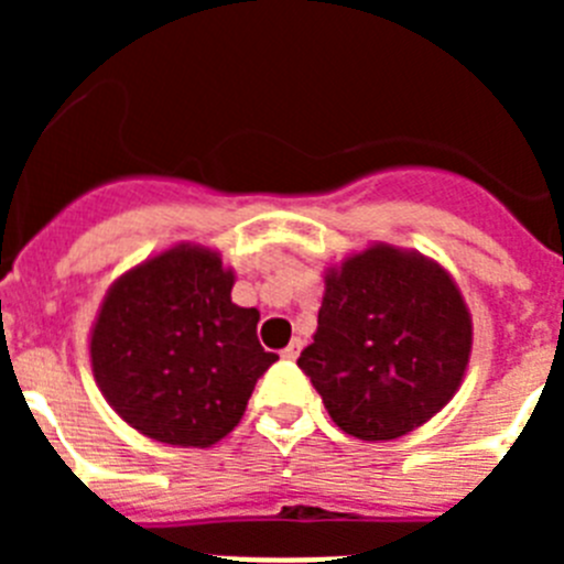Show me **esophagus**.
<instances>
[{
  "instance_id": "34e87169",
  "label": "esophagus",
  "mask_w": 564,
  "mask_h": 564,
  "mask_svg": "<svg viewBox=\"0 0 564 564\" xmlns=\"http://www.w3.org/2000/svg\"><path fill=\"white\" fill-rule=\"evenodd\" d=\"M299 352H302V338H293V341L288 344L285 350H282V358L293 361V358H299Z\"/></svg>"
}]
</instances>
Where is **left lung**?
Masks as SVG:
<instances>
[{
    "label": "left lung",
    "instance_id": "left-lung-1",
    "mask_svg": "<svg viewBox=\"0 0 564 564\" xmlns=\"http://www.w3.org/2000/svg\"><path fill=\"white\" fill-rule=\"evenodd\" d=\"M468 352L471 318L449 273L376 246L327 273L316 336L296 364L336 426L392 441L455 395Z\"/></svg>",
    "mask_w": 564,
    "mask_h": 564
}]
</instances>
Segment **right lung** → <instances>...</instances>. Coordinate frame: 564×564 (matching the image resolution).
<instances>
[{"mask_svg": "<svg viewBox=\"0 0 564 564\" xmlns=\"http://www.w3.org/2000/svg\"><path fill=\"white\" fill-rule=\"evenodd\" d=\"M234 273L206 248H172L118 279L89 356L112 410L172 446H212L242 417L276 361L257 338V307L231 302Z\"/></svg>", "mask_w": 564, "mask_h": 564, "instance_id": "add662e5", "label": "right lung"}]
</instances>
